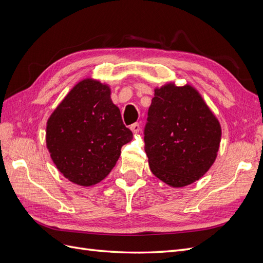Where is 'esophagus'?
Instances as JSON below:
<instances>
[{
	"label": "esophagus",
	"mask_w": 263,
	"mask_h": 263,
	"mask_svg": "<svg viewBox=\"0 0 263 263\" xmlns=\"http://www.w3.org/2000/svg\"><path fill=\"white\" fill-rule=\"evenodd\" d=\"M130 129H132V132H133L134 134H137V133L140 130V125H139V123L133 124V125L130 126Z\"/></svg>",
	"instance_id": "34e87169"
}]
</instances>
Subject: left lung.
<instances>
[{"label":"left lung","mask_w":263,"mask_h":263,"mask_svg":"<svg viewBox=\"0 0 263 263\" xmlns=\"http://www.w3.org/2000/svg\"><path fill=\"white\" fill-rule=\"evenodd\" d=\"M144 135L151 172L166 184L182 187L209 171L221 129L194 87L169 83L155 90Z\"/></svg>","instance_id":"8db88e82"}]
</instances>
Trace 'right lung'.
<instances>
[{
	"instance_id": "add662e5",
	"label": "right lung",
	"mask_w": 263,
	"mask_h": 263,
	"mask_svg": "<svg viewBox=\"0 0 263 263\" xmlns=\"http://www.w3.org/2000/svg\"><path fill=\"white\" fill-rule=\"evenodd\" d=\"M132 138L109 87L92 79L79 82L47 122L46 142L53 163L63 177L82 186L107 177Z\"/></svg>"
}]
</instances>
